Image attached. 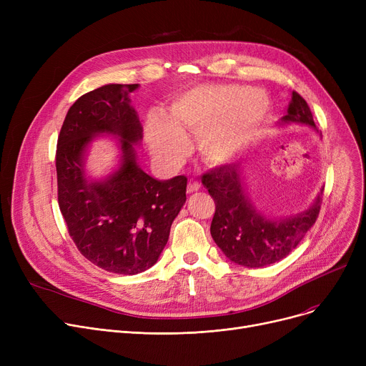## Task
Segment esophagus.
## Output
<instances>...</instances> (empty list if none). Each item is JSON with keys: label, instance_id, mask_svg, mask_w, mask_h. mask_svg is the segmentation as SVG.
<instances>
[{"label": "esophagus", "instance_id": "34e87169", "mask_svg": "<svg viewBox=\"0 0 366 366\" xmlns=\"http://www.w3.org/2000/svg\"><path fill=\"white\" fill-rule=\"evenodd\" d=\"M200 189V184H199V181H196V179H188V185H187V191L188 193H196V191H199Z\"/></svg>", "mask_w": 366, "mask_h": 366}]
</instances>
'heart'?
Here are the masks:
<instances>
[{
  "instance_id": "obj_1",
  "label": "heart",
  "mask_w": 366,
  "mask_h": 366,
  "mask_svg": "<svg viewBox=\"0 0 366 366\" xmlns=\"http://www.w3.org/2000/svg\"><path fill=\"white\" fill-rule=\"evenodd\" d=\"M270 114V101L261 90L234 84L197 86L172 102L169 120L154 117L147 126L152 156L167 166L188 152L187 134H197L202 159L212 166L236 159L251 145Z\"/></svg>"
}]
</instances>
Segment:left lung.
<instances>
[{"mask_svg": "<svg viewBox=\"0 0 366 366\" xmlns=\"http://www.w3.org/2000/svg\"><path fill=\"white\" fill-rule=\"evenodd\" d=\"M282 123H298L316 129L313 114L297 92H292ZM215 200L210 234L224 255L243 267H265L290 255L316 222L322 194L295 217L272 219L264 217L249 200L239 163L224 164L202 177Z\"/></svg>", "mask_w": 366, "mask_h": 366, "instance_id": "left-lung-1", "label": "left lung"}]
</instances>
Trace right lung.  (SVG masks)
I'll return each instance as SVG.
<instances>
[{"mask_svg":"<svg viewBox=\"0 0 366 366\" xmlns=\"http://www.w3.org/2000/svg\"><path fill=\"white\" fill-rule=\"evenodd\" d=\"M138 84H107L76 99L56 148L57 202L68 233L90 262L117 274H138L157 262L187 196L184 175L157 181L138 166L142 126L129 93ZM121 139L122 164L104 182H89L84 152L98 134Z\"/></svg>","mask_w":366,"mask_h":366,"instance_id":"1","label":"right lung"}]
</instances>
